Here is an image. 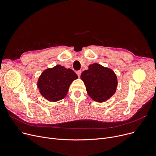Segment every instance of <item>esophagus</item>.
Returning a JSON list of instances; mask_svg holds the SVG:
<instances>
[{
    "label": "esophagus",
    "instance_id": "1",
    "mask_svg": "<svg viewBox=\"0 0 156 156\" xmlns=\"http://www.w3.org/2000/svg\"><path fill=\"white\" fill-rule=\"evenodd\" d=\"M76 74H77V75H78V77H80L81 74V71H77Z\"/></svg>",
    "mask_w": 156,
    "mask_h": 156
}]
</instances>
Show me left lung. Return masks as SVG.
Here are the masks:
<instances>
[{
    "mask_svg": "<svg viewBox=\"0 0 156 156\" xmlns=\"http://www.w3.org/2000/svg\"><path fill=\"white\" fill-rule=\"evenodd\" d=\"M81 75L88 94L97 102H104L116 92L118 85L116 75L112 70L99 64H93Z\"/></svg>",
    "mask_w": 156,
    "mask_h": 156,
    "instance_id": "8db88e82",
    "label": "left lung"
}]
</instances>
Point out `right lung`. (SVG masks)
<instances>
[{"label": "right lung", "instance_id": "obj_1", "mask_svg": "<svg viewBox=\"0 0 156 156\" xmlns=\"http://www.w3.org/2000/svg\"><path fill=\"white\" fill-rule=\"evenodd\" d=\"M77 78V75L72 69L57 65L42 73L37 86L41 95L46 99L56 102L64 99L73 81Z\"/></svg>", "mask_w": 156, "mask_h": 156}]
</instances>
